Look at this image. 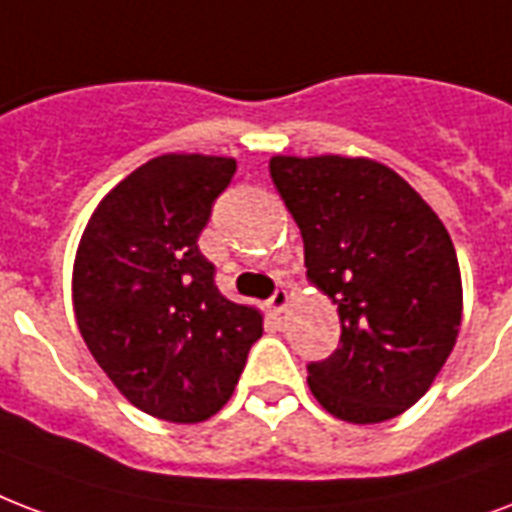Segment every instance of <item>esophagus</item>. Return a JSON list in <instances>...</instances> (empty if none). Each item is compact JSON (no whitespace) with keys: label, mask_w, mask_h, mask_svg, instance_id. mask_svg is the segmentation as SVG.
Masks as SVG:
<instances>
[{"label":"esophagus","mask_w":512,"mask_h":512,"mask_svg":"<svg viewBox=\"0 0 512 512\" xmlns=\"http://www.w3.org/2000/svg\"><path fill=\"white\" fill-rule=\"evenodd\" d=\"M287 303H290V292H287V290H276L271 295V300H268V308H271L273 314H282L284 308H287Z\"/></svg>","instance_id":"34e87169"}]
</instances>
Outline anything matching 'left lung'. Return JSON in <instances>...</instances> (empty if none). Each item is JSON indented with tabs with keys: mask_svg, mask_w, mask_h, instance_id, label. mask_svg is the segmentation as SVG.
I'll return each mask as SVG.
<instances>
[{
	"mask_svg": "<svg viewBox=\"0 0 512 512\" xmlns=\"http://www.w3.org/2000/svg\"><path fill=\"white\" fill-rule=\"evenodd\" d=\"M295 217L308 279L338 306L341 341L308 362L319 405L351 424L408 411L462 325V276L448 230L400 174L368 158H271Z\"/></svg>",
	"mask_w": 512,
	"mask_h": 512,
	"instance_id": "left-lung-1",
	"label": "left lung"
}]
</instances>
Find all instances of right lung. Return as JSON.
Listing matches in <instances>:
<instances>
[{
	"instance_id": "add662e5",
	"label": "right lung",
	"mask_w": 512,
	"mask_h": 512,
	"mask_svg": "<svg viewBox=\"0 0 512 512\" xmlns=\"http://www.w3.org/2000/svg\"><path fill=\"white\" fill-rule=\"evenodd\" d=\"M233 174V158H152L96 206L77 249L74 317L93 360L163 421L220 411L263 335L260 311L225 298L198 249Z\"/></svg>"
}]
</instances>
